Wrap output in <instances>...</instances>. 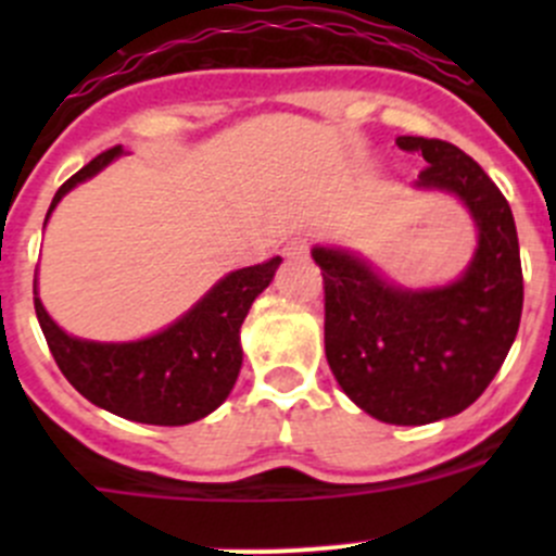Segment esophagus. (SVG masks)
Returning <instances> with one entry per match:
<instances>
[{
	"label": "esophagus",
	"mask_w": 556,
	"mask_h": 556,
	"mask_svg": "<svg viewBox=\"0 0 556 556\" xmlns=\"http://www.w3.org/2000/svg\"><path fill=\"white\" fill-rule=\"evenodd\" d=\"M285 255L288 257H306L309 255V242L304 237H295L285 244Z\"/></svg>",
	"instance_id": "obj_1"
}]
</instances>
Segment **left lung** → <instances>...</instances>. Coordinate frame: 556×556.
Masks as SVG:
<instances>
[{"mask_svg": "<svg viewBox=\"0 0 556 556\" xmlns=\"http://www.w3.org/2000/svg\"><path fill=\"white\" fill-rule=\"evenodd\" d=\"M428 161L414 188L450 193L476 226L465 271L439 288H403L344 247L317 244L325 282V357L355 406L387 425L465 412L517 339L521 263L508 201L470 155L441 139L397 137Z\"/></svg>", "mask_w": 556, "mask_h": 556, "instance_id": "obj_1", "label": "left lung"}]
</instances>
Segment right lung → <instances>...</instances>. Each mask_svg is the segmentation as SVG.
Wrapping results in <instances>:
<instances>
[{"label": "right lung", "instance_id": "1", "mask_svg": "<svg viewBox=\"0 0 556 556\" xmlns=\"http://www.w3.org/2000/svg\"><path fill=\"white\" fill-rule=\"evenodd\" d=\"M112 148L55 190L45 223L59 201L104 166L121 159ZM282 257L237 268L217 279L182 317L137 341H91L70 336L45 312L37 293L39 328L66 382L104 412L142 425H190L215 412L233 390L242 368L239 330L252 301L271 285Z\"/></svg>", "mask_w": 556, "mask_h": 556}]
</instances>
